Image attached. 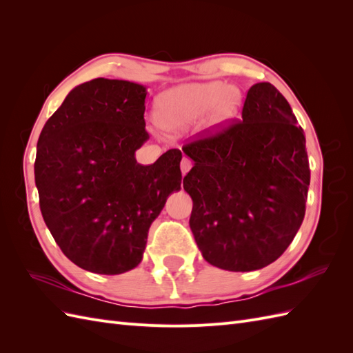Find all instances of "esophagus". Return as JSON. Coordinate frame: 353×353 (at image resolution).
Returning a JSON list of instances; mask_svg holds the SVG:
<instances>
[{
	"mask_svg": "<svg viewBox=\"0 0 353 353\" xmlns=\"http://www.w3.org/2000/svg\"><path fill=\"white\" fill-rule=\"evenodd\" d=\"M191 168H193V162L188 157H183V162H181V172H183V175H185Z\"/></svg>",
	"mask_w": 353,
	"mask_h": 353,
	"instance_id": "obj_1",
	"label": "esophagus"
}]
</instances>
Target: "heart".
Segmentation results:
<instances>
[{"label":"heart","instance_id":"heart-1","mask_svg":"<svg viewBox=\"0 0 353 353\" xmlns=\"http://www.w3.org/2000/svg\"><path fill=\"white\" fill-rule=\"evenodd\" d=\"M240 101L239 90L221 81L185 83L160 95L154 119L169 132L183 131L203 116H208L210 128H219L237 114Z\"/></svg>","mask_w":353,"mask_h":353}]
</instances>
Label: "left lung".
Returning <instances> with one entry per match:
<instances>
[{"instance_id":"1","label":"left lung","mask_w":353,"mask_h":353,"mask_svg":"<svg viewBox=\"0 0 353 353\" xmlns=\"http://www.w3.org/2000/svg\"><path fill=\"white\" fill-rule=\"evenodd\" d=\"M241 119L183 147L190 228L210 265L245 272L284 253L302 225L311 181L306 140L270 82L248 91Z\"/></svg>"}]
</instances>
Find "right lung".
<instances>
[{"mask_svg":"<svg viewBox=\"0 0 353 353\" xmlns=\"http://www.w3.org/2000/svg\"><path fill=\"white\" fill-rule=\"evenodd\" d=\"M144 85L97 78L74 87L44 125L35 184L42 218L61 252L94 274L141 262L148 228L181 190L183 153L137 163L148 138Z\"/></svg>","mask_w":353,"mask_h":353,"instance_id":"right-lung-1","label":"right lung"}]
</instances>
